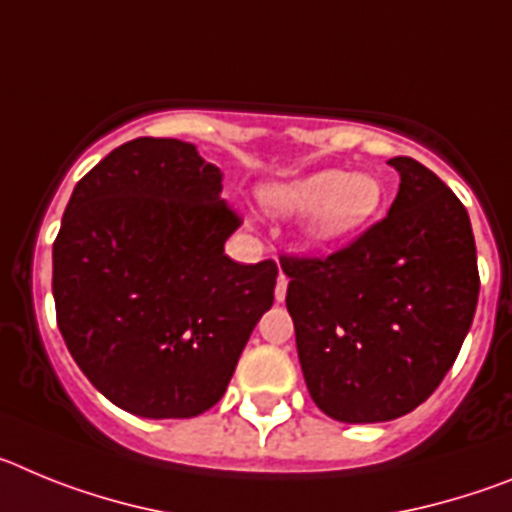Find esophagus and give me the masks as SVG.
<instances>
[{
	"instance_id": "34e87169",
	"label": "esophagus",
	"mask_w": 512,
	"mask_h": 512,
	"mask_svg": "<svg viewBox=\"0 0 512 512\" xmlns=\"http://www.w3.org/2000/svg\"><path fill=\"white\" fill-rule=\"evenodd\" d=\"M287 284H289L287 274H279L277 289H274V297H277V302H284V297H287Z\"/></svg>"
}]
</instances>
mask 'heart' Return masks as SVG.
Wrapping results in <instances>:
<instances>
[{"label":"heart","instance_id":"obj_1","mask_svg":"<svg viewBox=\"0 0 512 512\" xmlns=\"http://www.w3.org/2000/svg\"><path fill=\"white\" fill-rule=\"evenodd\" d=\"M264 207L274 215H305L312 241L336 243L364 228L382 205V184L369 174H343L323 169L315 174L264 184L259 189Z\"/></svg>","mask_w":512,"mask_h":512}]
</instances>
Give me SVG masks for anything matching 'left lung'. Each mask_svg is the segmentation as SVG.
<instances>
[{"instance_id":"left-lung-1","label":"left lung","mask_w":512,"mask_h":512,"mask_svg":"<svg viewBox=\"0 0 512 512\" xmlns=\"http://www.w3.org/2000/svg\"><path fill=\"white\" fill-rule=\"evenodd\" d=\"M387 164L400 189L384 220L325 259H282L307 390L341 423H384L428 400L477 310L467 207L415 158Z\"/></svg>"}]
</instances>
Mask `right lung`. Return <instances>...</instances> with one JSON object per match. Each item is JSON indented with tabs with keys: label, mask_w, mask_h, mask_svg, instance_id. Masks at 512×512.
<instances>
[{
	"label": "right lung",
	"mask_w": 512,
	"mask_h": 512,
	"mask_svg": "<svg viewBox=\"0 0 512 512\" xmlns=\"http://www.w3.org/2000/svg\"><path fill=\"white\" fill-rule=\"evenodd\" d=\"M223 171L192 143L135 138L74 187L53 243L58 330L79 369L140 418L215 405L274 302L277 264H235Z\"/></svg>",
	"instance_id": "add662e5"
}]
</instances>
